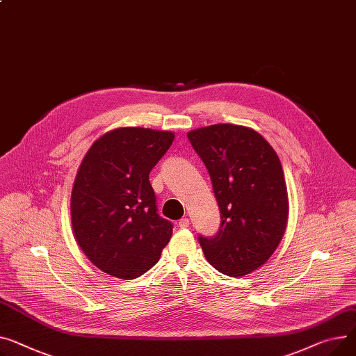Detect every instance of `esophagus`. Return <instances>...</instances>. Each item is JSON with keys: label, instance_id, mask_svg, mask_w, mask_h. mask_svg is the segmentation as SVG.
I'll use <instances>...</instances> for the list:
<instances>
[{"label": "esophagus", "instance_id": "1", "mask_svg": "<svg viewBox=\"0 0 356 356\" xmlns=\"http://www.w3.org/2000/svg\"><path fill=\"white\" fill-rule=\"evenodd\" d=\"M177 225H179L180 229H186V227H188V219H187V218H183V219L179 220Z\"/></svg>", "mask_w": 356, "mask_h": 356}]
</instances>
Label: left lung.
<instances>
[{"instance_id":"obj_1","label":"left lung","mask_w":356,"mask_h":356,"mask_svg":"<svg viewBox=\"0 0 356 356\" xmlns=\"http://www.w3.org/2000/svg\"><path fill=\"white\" fill-rule=\"evenodd\" d=\"M220 210L215 238H199L207 262L239 277L265 265L285 234L289 199L280 160L256 130L211 124L187 133Z\"/></svg>"}]
</instances>
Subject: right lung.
I'll return each mask as SVG.
<instances>
[{"label": "right lung", "instance_id": "obj_1", "mask_svg": "<svg viewBox=\"0 0 356 356\" xmlns=\"http://www.w3.org/2000/svg\"><path fill=\"white\" fill-rule=\"evenodd\" d=\"M175 133L117 127L99 137L71 191V229L90 262L104 273L134 279L153 268L173 226L157 215L149 175Z\"/></svg>", "mask_w": 356, "mask_h": 356}]
</instances>
